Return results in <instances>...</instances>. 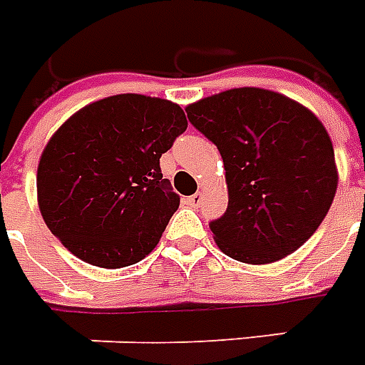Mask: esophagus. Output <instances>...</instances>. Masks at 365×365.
<instances>
[{
	"label": "esophagus",
	"instance_id": "34e87169",
	"mask_svg": "<svg viewBox=\"0 0 365 365\" xmlns=\"http://www.w3.org/2000/svg\"><path fill=\"white\" fill-rule=\"evenodd\" d=\"M183 201H185V205H187V207H193V209H195V207H199V205H201V201H203V193H195V195L185 197Z\"/></svg>",
	"mask_w": 365,
	"mask_h": 365
}]
</instances>
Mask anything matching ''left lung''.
<instances>
[{
  "mask_svg": "<svg viewBox=\"0 0 365 365\" xmlns=\"http://www.w3.org/2000/svg\"><path fill=\"white\" fill-rule=\"evenodd\" d=\"M185 112L217 145L226 170L228 209L210 222L218 247L265 265L306 244L339 183L333 143L315 114L255 86L212 94Z\"/></svg>",
  "mask_w": 365,
  "mask_h": 365,
  "instance_id": "8db88e82",
  "label": "left lung"
}]
</instances>
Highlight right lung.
<instances>
[{
    "label": "right lung",
    "instance_id": "right-lung-1",
    "mask_svg": "<svg viewBox=\"0 0 365 365\" xmlns=\"http://www.w3.org/2000/svg\"><path fill=\"white\" fill-rule=\"evenodd\" d=\"M185 129L182 108L145 94L81 108L40 156L36 191L46 226L94 267L139 263L180 207L160 156Z\"/></svg>",
    "mask_w": 365,
    "mask_h": 365
}]
</instances>
